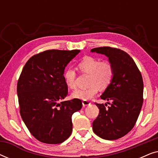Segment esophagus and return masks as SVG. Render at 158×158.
Returning a JSON list of instances; mask_svg holds the SVG:
<instances>
[{"instance_id": "esophagus-1", "label": "esophagus", "mask_w": 158, "mask_h": 158, "mask_svg": "<svg viewBox=\"0 0 158 158\" xmlns=\"http://www.w3.org/2000/svg\"><path fill=\"white\" fill-rule=\"evenodd\" d=\"M90 104V102L89 101H87V100H83V106H88Z\"/></svg>"}]
</instances>
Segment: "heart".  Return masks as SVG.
I'll return each instance as SVG.
<instances>
[{
	"label": "heart",
	"mask_w": 158,
	"mask_h": 158,
	"mask_svg": "<svg viewBox=\"0 0 158 158\" xmlns=\"http://www.w3.org/2000/svg\"><path fill=\"white\" fill-rule=\"evenodd\" d=\"M83 73L90 75L88 85L86 89L75 90L72 94L73 98L90 100L98 94L99 88L105 90L111 85L115 75V69L111 62L101 61L98 58L86 56L78 64ZM65 84L70 89L77 88V73L73 68H68L64 73Z\"/></svg>",
	"instance_id": "heart-1"
}]
</instances>
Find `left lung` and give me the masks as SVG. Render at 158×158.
I'll return each instance as SVG.
<instances>
[{"label": "left lung", "mask_w": 158, "mask_h": 158, "mask_svg": "<svg viewBox=\"0 0 158 158\" xmlns=\"http://www.w3.org/2000/svg\"><path fill=\"white\" fill-rule=\"evenodd\" d=\"M91 52L105 55L115 69L113 81L101 96L111 101L107 102L111 106L106 108L103 103H95L99 114L93 122V130L102 139H119L132 129L141 111L144 87L141 73L132 58L119 49L103 47Z\"/></svg>", "instance_id": "8db88e82"}]
</instances>
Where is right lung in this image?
<instances>
[{
	"label": "right lung",
	"instance_id": "add662e5",
	"mask_svg": "<svg viewBox=\"0 0 158 158\" xmlns=\"http://www.w3.org/2000/svg\"><path fill=\"white\" fill-rule=\"evenodd\" d=\"M79 49H50L32 56L17 83L21 118L30 133L46 144H60L73 131L72 115L81 109V100L63 101L68 88L64 70Z\"/></svg>",
	"mask_w": 158,
	"mask_h": 158
}]
</instances>
